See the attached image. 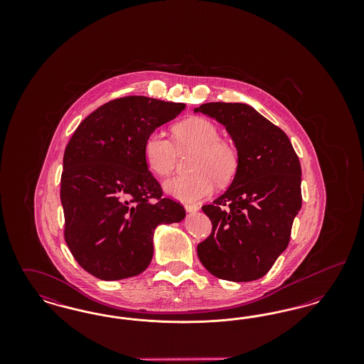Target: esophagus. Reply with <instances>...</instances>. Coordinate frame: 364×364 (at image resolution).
I'll return each mask as SVG.
<instances>
[{"mask_svg":"<svg viewBox=\"0 0 364 364\" xmlns=\"http://www.w3.org/2000/svg\"><path fill=\"white\" fill-rule=\"evenodd\" d=\"M184 208H186V210H187L188 213H196V211L199 210V208H198L196 205H186Z\"/></svg>","mask_w":364,"mask_h":364,"instance_id":"1","label":"esophagus"}]
</instances>
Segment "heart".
<instances>
[{
  "label": "heart",
  "instance_id": "heart-1",
  "mask_svg": "<svg viewBox=\"0 0 364 364\" xmlns=\"http://www.w3.org/2000/svg\"><path fill=\"white\" fill-rule=\"evenodd\" d=\"M173 138L151 132L143 144V156L153 173L165 177L173 172L177 150L195 149L191 159L192 173L176 176L165 181L164 190L183 202H199L213 192L217 181L228 184L239 168L236 149L220 138L217 125L205 117H191L173 127Z\"/></svg>",
  "mask_w": 364,
  "mask_h": 364
}]
</instances>
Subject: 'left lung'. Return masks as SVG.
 Instances as JSON below:
<instances>
[{
    "label": "left lung",
    "instance_id": "obj_1",
    "mask_svg": "<svg viewBox=\"0 0 364 364\" xmlns=\"http://www.w3.org/2000/svg\"><path fill=\"white\" fill-rule=\"evenodd\" d=\"M195 112L221 122L239 156L230 187L202 208L213 229L198 257L215 277L258 279L288 247L301 208L299 156L285 132L248 105L208 102Z\"/></svg>",
    "mask_w": 364,
    "mask_h": 364
}]
</instances>
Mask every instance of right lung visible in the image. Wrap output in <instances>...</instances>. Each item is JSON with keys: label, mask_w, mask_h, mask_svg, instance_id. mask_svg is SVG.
I'll return each instance as SVG.
<instances>
[{"label": "right lung", "mask_w": 364, "mask_h": 364, "mask_svg": "<svg viewBox=\"0 0 364 364\" xmlns=\"http://www.w3.org/2000/svg\"><path fill=\"white\" fill-rule=\"evenodd\" d=\"M184 109L140 95L117 98L87 116L68 141L60 190L64 239L94 277L138 276L153 258L156 226L186 217L178 202L162 196L143 156L146 138Z\"/></svg>", "instance_id": "obj_1"}]
</instances>
